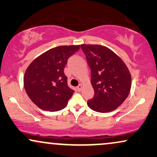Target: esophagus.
<instances>
[{
	"label": "esophagus",
	"instance_id": "1",
	"mask_svg": "<svg viewBox=\"0 0 157 157\" xmlns=\"http://www.w3.org/2000/svg\"><path fill=\"white\" fill-rule=\"evenodd\" d=\"M82 84H80L77 87V90H78V91H80V90H82Z\"/></svg>",
	"mask_w": 157,
	"mask_h": 157
}]
</instances>
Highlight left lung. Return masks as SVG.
Instances as JSON below:
<instances>
[{"instance_id": "1", "label": "left lung", "mask_w": 157, "mask_h": 157, "mask_svg": "<svg viewBox=\"0 0 157 157\" xmlns=\"http://www.w3.org/2000/svg\"><path fill=\"white\" fill-rule=\"evenodd\" d=\"M90 68L94 96L88 107L99 113L118 108L129 95L132 77L126 65L118 55L99 44H81Z\"/></svg>"}]
</instances>
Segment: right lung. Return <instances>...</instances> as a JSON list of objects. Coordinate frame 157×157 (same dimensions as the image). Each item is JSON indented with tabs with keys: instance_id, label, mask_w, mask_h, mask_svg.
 Returning <instances> with one entry per match:
<instances>
[{
	"instance_id": "add662e5",
	"label": "right lung",
	"mask_w": 157,
	"mask_h": 157,
	"mask_svg": "<svg viewBox=\"0 0 157 157\" xmlns=\"http://www.w3.org/2000/svg\"><path fill=\"white\" fill-rule=\"evenodd\" d=\"M80 45H63L52 48L38 56L24 75V88L28 97L38 107L58 111L67 106L75 90L67 84L64 67Z\"/></svg>"
}]
</instances>
